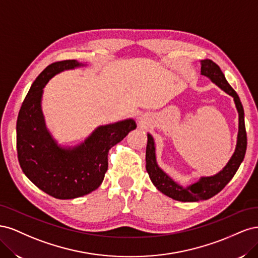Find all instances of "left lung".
I'll list each match as a JSON object with an SVG mask.
<instances>
[{"label": "left lung", "mask_w": 258, "mask_h": 258, "mask_svg": "<svg viewBox=\"0 0 258 258\" xmlns=\"http://www.w3.org/2000/svg\"><path fill=\"white\" fill-rule=\"evenodd\" d=\"M201 75L207 76L211 82L218 86L227 95L231 96L235 101L236 108L239 115V129L237 136V145L231 158L223 170L211 176H201L197 182L188 186L183 187L173 181L165 171H162L156 160V147L154 138L151 134H147L146 145V171L150 175L151 181L160 192L177 201L196 202L207 200L215 196L224 187L227 185L238 171L241 162L243 161L246 152V131L244 124V110L237 92L226 81L222 70L216 63L210 59L200 61Z\"/></svg>", "instance_id": "left-lung-1"}]
</instances>
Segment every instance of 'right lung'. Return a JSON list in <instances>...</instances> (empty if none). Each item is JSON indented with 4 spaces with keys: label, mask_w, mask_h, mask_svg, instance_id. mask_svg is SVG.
Segmentation results:
<instances>
[{
    "label": "right lung",
    "mask_w": 258,
    "mask_h": 258,
    "mask_svg": "<svg viewBox=\"0 0 258 258\" xmlns=\"http://www.w3.org/2000/svg\"><path fill=\"white\" fill-rule=\"evenodd\" d=\"M85 66L76 60L48 66L31 86L18 114L20 167L35 186L57 199H74L96 190L107 171L108 151L137 128L132 118L103 124L74 146H62L51 136L42 111L44 87L54 75Z\"/></svg>",
    "instance_id": "add662e5"
}]
</instances>
